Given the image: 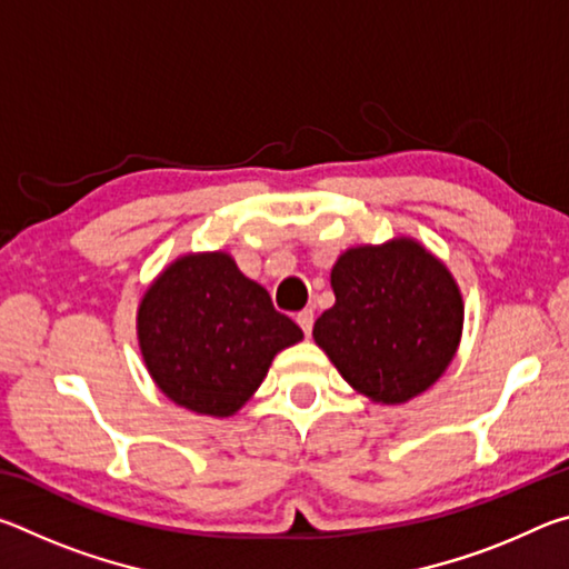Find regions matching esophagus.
<instances>
[{
	"mask_svg": "<svg viewBox=\"0 0 569 569\" xmlns=\"http://www.w3.org/2000/svg\"><path fill=\"white\" fill-rule=\"evenodd\" d=\"M296 323L301 326V331L306 336H311V329H313V308H303V311L296 313Z\"/></svg>",
	"mask_w": 569,
	"mask_h": 569,
	"instance_id": "obj_1",
	"label": "esophagus"
}]
</instances>
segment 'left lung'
<instances>
[{
	"mask_svg": "<svg viewBox=\"0 0 569 569\" xmlns=\"http://www.w3.org/2000/svg\"><path fill=\"white\" fill-rule=\"evenodd\" d=\"M336 303L313 339L356 391L403 403L435 383L461 336L455 278L413 240L351 248L331 271Z\"/></svg>",
	"mask_w": 569,
	"mask_h": 569,
	"instance_id": "obj_1",
	"label": "left lung"
}]
</instances>
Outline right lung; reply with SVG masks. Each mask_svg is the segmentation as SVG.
I'll return each mask as SVG.
<instances>
[{
    "label": "right lung",
    "instance_id": "1",
    "mask_svg": "<svg viewBox=\"0 0 569 569\" xmlns=\"http://www.w3.org/2000/svg\"><path fill=\"white\" fill-rule=\"evenodd\" d=\"M138 336L162 393L190 411L230 417L303 331L233 258L203 253L180 258L148 288Z\"/></svg>",
    "mask_w": 569,
    "mask_h": 569
}]
</instances>
